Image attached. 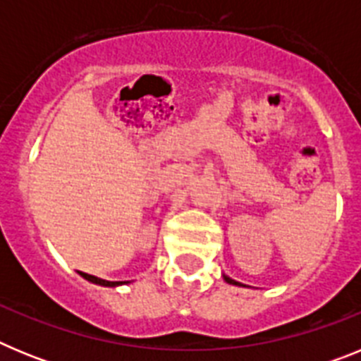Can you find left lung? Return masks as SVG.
<instances>
[{
	"mask_svg": "<svg viewBox=\"0 0 361 361\" xmlns=\"http://www.w3.org/2000/svg\"><path fill=\"white\" fill-rule=\"evenodd\" d=\"M222 279L226 280V282L228 283H231V286H240V288H250V286H244V283H240V282H237V280H233V279H229L228 275H222Z\"/></svg>",
	"mask_w": 361,
	"mask_h": 361,
	"instance_id": "8db88e82",
	"label": "left lung"
}]
</instances>
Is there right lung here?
<instances>
[{"instance_id": "obj_1", "label": "right lung", "mask_w": 361, "mask_h": 361, "mask_svg": "<svg viewBox=\"0 0 361 361\" xmlns=\"http://www.w3.org/2000/svg\"><path fill=\"white\" fill-rule=\"evenodd\" d=\"M78 273L82 276V279L88 280V282L95 283V286H103V288H119V286H124V283H130V282H110V280L99 279V276L88 275V273H82V271H78Z\"/></svg>"}]
</instances>
